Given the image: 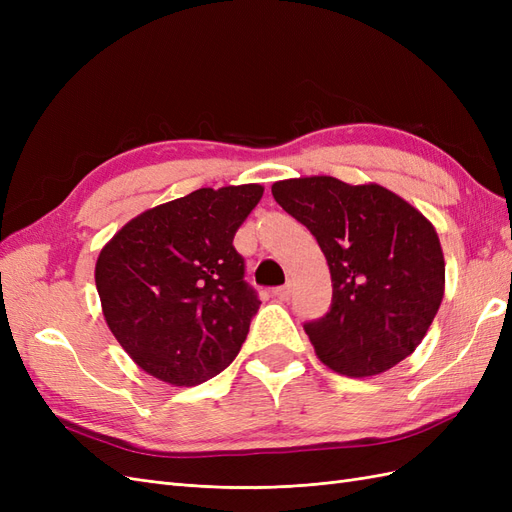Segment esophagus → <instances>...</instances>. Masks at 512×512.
<instances>
[{"mask_svg":"<svg viewBox=\"0 0 512 512\" xmlns=\"http://www.w3.org/2000/svg\"><path fill=\"white\" fill-rule=\"evenodd\" d=\"M273 294L280 301H288L290 299V294H292V288H290V284H284V286H277V288H273Z\"/></svg>","mask_w":512,"mask_h":512,"instance_id":"esophagus-1","label":"esophagus"}]
</instances>
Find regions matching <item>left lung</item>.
<instances>
[{
	"label": "left lung",
	"instance_id": "obj_1",
	"mask_svg": "<svg viewBox=\"0 0 512 512\" xmlns=\"http://www.w3.org/2000/svg\"><path fill=\"white\" fill-rule=\"evenodd\" d=\"M329 262V312L303 324L318 359L350 378L376 376L416 350L444 297V256L421 211L382 185L335 177L273 183Z\"/></svg>",
	"mask_w": 512,
	"mask_h": 512
}]
</instances>
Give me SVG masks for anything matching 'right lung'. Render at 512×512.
<instances>
[{"label":"right lung","mask_w":512,"mask_h":512,"mask_svg":"<svg viewBox=\"0 0 512 512\" xmlns=\"http://www.w3.org/2000/svg\"><path fill=\"white\" fill-rule=\"evenodd\" d=\"M262 185L200 188L123 226L96 262L108 329L149 376L194 386L239 354L260 299L232 239Z\"/></svg>","instance_id":"add662e5"}]
</instances>
